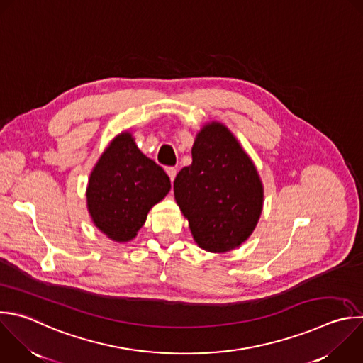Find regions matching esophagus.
I'll list each match as a JSON object with an SVG mask.
<instances>
[{
  "label": "esophagus",
  "mask_w": 363,
  "mask_h": 363,
  "mask_svg": "<svg viewBox=\"0 0 363 363\" xmlns=\"http://www.w3.org/2000/svg\"><path fill=\"white\" fill-rule=\"evenodd\" d=\"M167 174H168L171 182H174V179H175V177H177V169L172 168V167H169V168H167Z\"/></svg>",
  "instance_id": "34e87169"
}]
</instances>
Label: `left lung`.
<instances>
[{
  "mask_svg": "<svg viewBox=\"0 0 363 363\" xmlns=\"http://www.w3.org/2000/svg\"><path fill=\"white\" fill-rule=\"evenodd\" d=\"M175 201L199 248L228 252L254 232L264 208L258 169L226 125H202L192 145V164L174 181Z\"/></svg>",
  "mask_w": 363,
  "mask_h": 363,
  "instance_id": "obj_1",
  "label": "left lung"
}]
</instances>
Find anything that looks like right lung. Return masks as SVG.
I'll list each match as a JSON object with an SVG mask.
<instances>
[{"instance_id":"obj_1","label":"right lung","mask_w":363,"mask_h":363,"mask_svg":"<svg viewBox=\"0 0 363 363\" xmlns=\"http://www.w3.org/2000/svg\"><path fill=\"white\" fill-rule=\"evenodd\" d=\"M171 189L169 177L141 152L130 131L118 134L91 171L86 208L92 223L113 242H130L150 209Z\"/></svg>"}]
</instances>
